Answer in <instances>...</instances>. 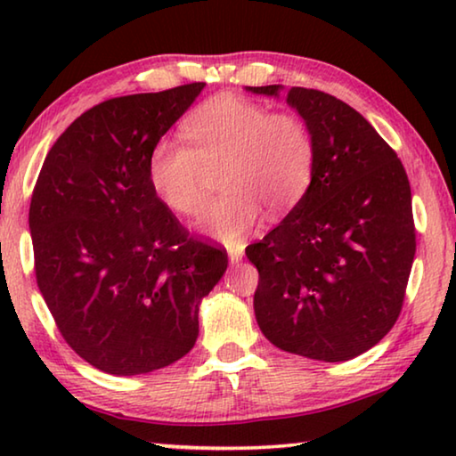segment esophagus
<instances>
[{
    "instance_id": "obj_1",
    "label": "esophagus",
    "mask_w": 456,
    "mask_h": 456,
    "mask_svg": "<svg viewBox=\"0 0 456 456\" xmlns=\"http://www.w3.org/2000/svg\"><path fill=\"white\" fill-rule=\"evenodd\" d=\"M243 259V245L229 247V261L231 264H239Z\"/></svg>"
}]
</instances>
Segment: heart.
<instances>
[{
  "label": "heart",
  "instance_id": "1",
  "mask_svg": "<svg viewBox=\"0 0 456 456\" xmlns=\"http://www.w3.org/2000/svg\"><path fill=\"white\" fill-rule=\"evenodd\" d=\"M183 144L160 138L146 171L157 197L176 215H197L207 199V173H219V191L200 225L233 243L269 217L291 211L310 189L318 160L315 134L302 114L269 112L237 96H215L183 122Z\"/></svg>",
  "mask_w": 456,
  "mask_h": 456
}]
</instances>
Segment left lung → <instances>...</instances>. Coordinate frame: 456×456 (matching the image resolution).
Returning <instances> with one entry per match:
<instances>
[{"instance_id": "left-lung-1", "label": "left lung", "mask_w": 456, "mask_h": 456, "mask_svg": "<svg viewBox=\"0 0 456 456\" xmlns=\"http://www.w3.org/2000/svg\"><path fill=\"white\" fill-rule=\"evenodd\" d=\"M280 96L281 86H247ZM318 160L310 189L280 225L245 249L264 336L299 356L344 362L376 346L403 310L416 231L411 183L374 126L342 100L291 88Z\"/></svg>"}]
</instances>
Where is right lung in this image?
<instances>
[{"mask_svg": "<svg viewBox=\"0 0 456 456\" xmlns=\"http://www.w3.org/2000/svg\"><path fill=\"white\" fill-rule=\"evenodd\" d=\"M205 82L110 98L45 157L29 203L36 281L68 346L98 370L136 376L197 342L199 304L227 251L189 235L149 183V154Z\"/></svg>", "mask_w": 456, "mask_h": 456, "instance_id": "add662e5", "label": "right lung"}]
</instances>
